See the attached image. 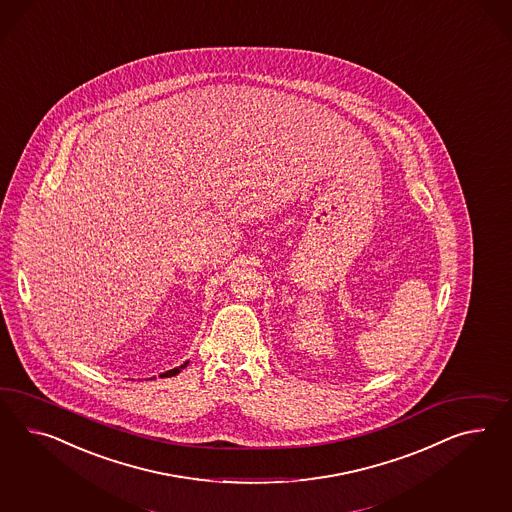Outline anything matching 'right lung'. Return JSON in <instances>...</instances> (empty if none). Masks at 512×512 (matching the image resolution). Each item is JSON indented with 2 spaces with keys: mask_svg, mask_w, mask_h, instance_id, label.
<instances>
[{
  "mask_svg": "<svg viewBox=\"0 0 512 512\" xmlns=\"http://www.w3.org/2000/svg\"><path fill=\"white\" fill-rule=\"evenodd\" d=\"M186 365H188V361H184L180 367H175V369H171V371H167V373L160 374V376H175V374H179Z\"/></svg>",
  "mask_w": 512,
  "mask_h": 512,
  "instance_id": "add662e5",
  "label": "right lung"
}]
</instances>
